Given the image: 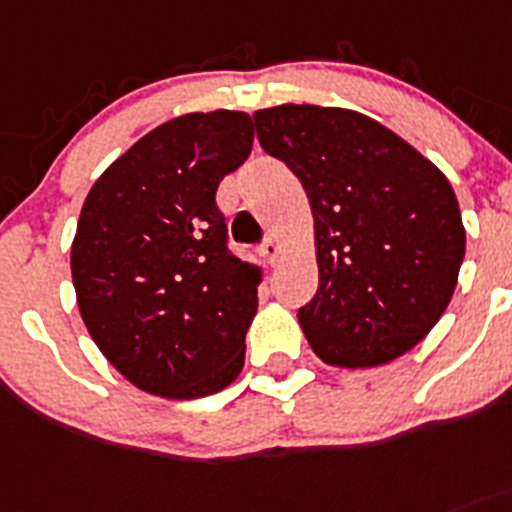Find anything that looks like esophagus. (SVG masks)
I'll return each instance as SVG.
<instances>
[{
	"label": "esophagus",
	"mask_w": 512,
	"mask_h": 512,
	"mask_svg": "<svg viewBox=\"0 0 512 512\" xmlns=\"http://www.w3.org/2000/svg\"><path fill=\"white\" fill-rule=\"evenodd\" d=\"M260 255L265 257L267 262H270V265H275V262H278V255H280V250H278V242L275 240H265L260 245Z\"/></svg>",
	"instance_id": "obj_1"
}]
</instances>
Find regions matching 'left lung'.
<instances>
[{
    "mask_svg": "<svg viewBox=\"0 0 512 512\" xmlns=\"http://www.w3.org/2000/svg\"><path fill=\"white\" fill-rule=\"evenodd\" d=\"M260 146L300 179L318 247V290L298 310L310 348L364 369L407 353L455 293L465 227L450 181L381 123L346 108L255 113Z\"/></svg>",
    "mask_w": 512,
    "mask_h": 512,
    "instance_id": "8db88e82",
    "label": "left lung"
}]
</instances>
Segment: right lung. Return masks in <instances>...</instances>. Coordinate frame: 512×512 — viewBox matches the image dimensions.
<instances>
[{
  "label": "right lung",
  "instance_id": "obj_1",
  "mask_svg": "<svg viewBox=\"0 0 512 512\" xmlns=\"http://www.w3.org/2000/svg\"><path fill=\"white\" fill-rule=\"evenodd\" d=\"M252 138L247 113L179 116L133 143L85 199L70 255L80 315L148 394L199 399L245 366L260 270L229 250L217 186Z\"/></svg>",
  "mask_w": 512,
  "mask_h": 512
}]
</instances>
